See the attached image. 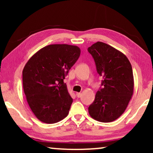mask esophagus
Masks as SVG:
<instances>
[{
  "label": "esophagus",
  "mask_w": 153,
  "mask_h": 153,
  "mask_svg": "<svg viewBox=\"0 0 153 153\" xmlns=\"http://www.w3.org/2000/svg\"><path fill=\"white\" fill-rule=\"evenodd\" d=\"M76 95L77 96V97H81V95H82V94H81V93H76Z\"/></svg>",
  "instance_id": "obj_1"
}]
</instances>
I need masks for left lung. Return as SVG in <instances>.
Wrapping results in <instances>:
<instances>
[{
  "instance_id": "8db88e82",
  "label": "left lung",
  "mask_w": 153,
  "mask_h": 153,
  "mask_svg": "<svg viewBox=\"0 0 153 153\" xmlns=\"http://www.w3.org/2000/svg\"><path fill=\"white\" fill-rule=\"evenodd\" d=\"M88 51L95 60L97 73L103 77L101 88L88 107L91 118L102 123L116 120L126 109L134 92L132 68L122 52L97 42Z\"/></svg>"
}]
</instances>
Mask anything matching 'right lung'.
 <instances>
[{
    "label": "right lung",
    "instance_id": "1",
    "mask_svg": "<svg viewBox=\"0 0 153 153\" xmlns=\"http://www.w3.org/2000/svg\"><path fill=\"white\" fill-rule=\"evenodd\" d=\"M80 53L77 46L50 45L25 65L24 91L31 111L41 122L53 124L68 115L73 100L63 81Z\"/></svg>",
    "mask_w": 153,
    "mask_h": 153
}]
</instances>
